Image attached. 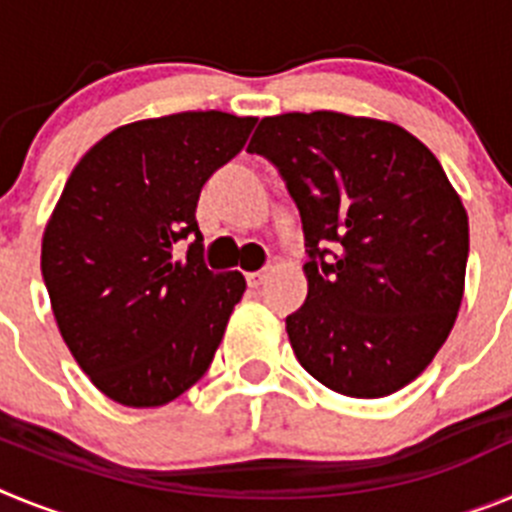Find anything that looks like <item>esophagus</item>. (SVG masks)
<instances>
[{"instance_id":"1","label":"esophagus","mask_w":512,"mask_h":512,"mask_svg":"<svg viewBox=\"0 0 512 512\" xmlns=\"http://www.w3.org/2000/svg\"><path fill=\"white\" fill-rule=\"evenodd\" d=\"M264 279H266V271H251V274H246V282L251 289H259L261 284H264Z\"/></svg>"}]
</instances>
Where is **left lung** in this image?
Returning <instances> with one entry per match:
<instances>
[{"label":"left lung","instance_id":"obj_1","mask_svg":"<svg viewBox=\"0 0 512 512\" xmlns=\"http://www.w3.org/2000/svg\"><path fill=\"white\" fill-rule=\"evenodd\" d=\"M248 151L277 166L302 217L307 300L287 318L297 361L348 397L402 390L464 297L469 217L438 158L395 122L333 110L264 117Z\"/></svg>","mask_w":512,"mask_h":512}]
</instances>
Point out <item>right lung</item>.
Segmentation results:
<instances>
[{"label": "right lung", "mask_w": 512, "mask_h": 512, "mask_svg": "<svg viewBox=\"0 0 512 512\" xmlns=\"http://www.w3.org/2000/svg\"><path fill=\"white\" fill-rule=\"evenodd\" d=\"M253 125L217 110L122 125L81 156L53 207L40 269L58 330L125 408H161L200 382L246 292L241 271L205 266L194 212ZM187 234L195 243L176 260Z\"/></svg>", "instance_id": "right-lung-1"}]
</instances>
